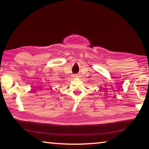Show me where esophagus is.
<instances>
[{"instance_id":"obj_1","label":"esophagus","mask_w":149,"mask_h":149,"mask_svg":"<svg viewBox=\"0 0 149 149\" xmlns=\"http://www.w3.org/2000/svg\"><path fill=\"white\" fill-rule=\"evenodd\" d=\"M74 77H79V74H74Z\"/></svg>"}]
</instances>
